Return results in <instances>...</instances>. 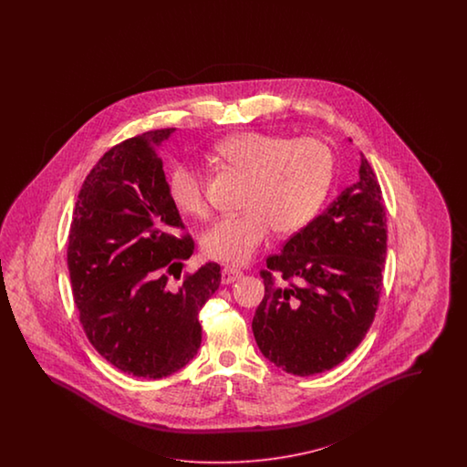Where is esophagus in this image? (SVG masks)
<instances>
[{
  "label": "esophagus",
  "mask_w": 467,
  "mask_h": 467,
  "mask_svg": "<svg viewBox=\"0 0 467 467\" xmlns=\"http://www.w3.org/2000/svg\"><path fill=\"white\" fill-rule=\"evenodd\" d=\"M241 275H243V272H241L240 269H236V267H231V265H226V267L223 269L221 279H223V284H231L234 283V281H238Z\"/></svg>",
  "instance_id": "esophagus-1"
}]
</instances>
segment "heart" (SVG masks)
Masks as SVG:
<instances>
[{
	"label": "heart",
	"mask_w": 467,
	"mask_h": 467,
	"mask_svg": "<svg viewBox=\"0 0 467 467\" xmlns=\"http://www.w3.org/2000/svg\"><path fill=\"white\" fill-rule=\"evenodd\" d=\"M215 154L250 178L243 198L246 211L221 217L203 236V252L219 262H246L272 227L289 234L306 226L320 211L334 176V154L317 137L243 131L221 141ZM170 197L186 215L209 213L203 176L192 166L182 164L171 172Z\"/></svg>",
	"instance_id": "b5f03b06"
}]
</instances>
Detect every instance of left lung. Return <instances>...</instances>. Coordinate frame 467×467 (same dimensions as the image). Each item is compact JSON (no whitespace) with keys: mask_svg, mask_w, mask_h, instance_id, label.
<instances>
[{"mask_svg":"<svg viewBox=\"0 0 467 467\" xmlns=\"http://www.w3.org/2000/svg\"><path fill=\"white\" fill-rule=\"evenodd\" d=\"M385 254L382 190L361 154L359 180L260 270L265 296L252 328L262 354L299 377L342 363L373 324Z\"/></svg>","mask_w":467,"mask_h":467,"instance_id":"1","label":"left lung"}]
</instances>
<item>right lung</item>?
Listing matches in <instances>:
<instances>
[{
    "label": "right lung",
    "mask_w": 467,
    "mask_h": 467,
    "mask_svg": "<svg viewBox=\"0 0 467 467\" xmlns=\"http://www.w3.org/2000/svg\"><path fill=\"white\" fill-rule=\"evenodd\" d=\"M172 131L141 133L100 157L78 192L68 233L85 336L106 361L141 379L168 377L193 359L198 313L221 284L213 262L186 272L180 285L170 281L182 277L195 250L157 152Z\"/></svg>",
    "instance_id": "add662e5"
}]
</instances>
